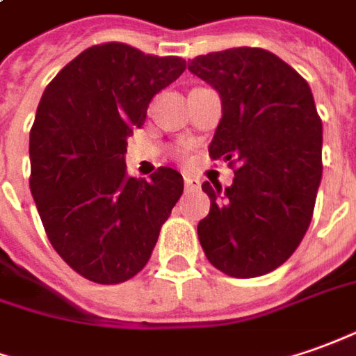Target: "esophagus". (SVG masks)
Returning <instances> with one entry per match:
<instances>
[{
  "mask_svg": "<svg viewBox=\"0 0 356 356\" xmlns=\"http://www.w3.org/2000/svg\"><path fill=\"white\" fill-rule=\"evenodd\" d=\"M200 187V183H198V179L195 177H185V188L187 191H197Z\"/></svg>",
  "mask_w": 356,
  "mask_h": 356,
  "instance_id": "obj_1",
  "label": "esophagus"
}]
</instances>
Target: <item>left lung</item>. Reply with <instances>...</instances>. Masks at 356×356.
<instances>
[{"instance_id":"8db88e82","label":"left lung","mask_w":356,"mask_h":356,"mask_svg":"<svg viewBox=\"0 0 356 356\" xmlns=\"http://www.w3.org/2000/svg\"><path fill=\"white\" fill-rule=\"evenodd\" d=\"M188 72L222 101L210 158L239 163L229 187L202 185L210 212L198 222L200 245L229 277L267 275L296 251L314 214L323 136L312 89L263 48L197 56Z\"/></svg>"}]
</instances>
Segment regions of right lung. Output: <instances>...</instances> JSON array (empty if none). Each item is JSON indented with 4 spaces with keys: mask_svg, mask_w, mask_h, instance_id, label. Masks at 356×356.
Here are the masks:
<instances>
[{
    "mask_svg": "<svg viewBox=\"0 0 356 356\" xmlns=\"http://www.w3.org/2000/svg\"><path fill=\"white\" fill-rule=\"evenodd\" d=\"M185 72L177 56L122 42L91 46L42 93L31 128V193L58 255L99 284L132 279L183 195V177L159 168L127 175L128 136L149 101Z\"/></svg>",
    "mask_w": 356,
    "mask_h": 356,
    "instance_id": "add662e5",
    "label": "right lung"
}]
</instances>
